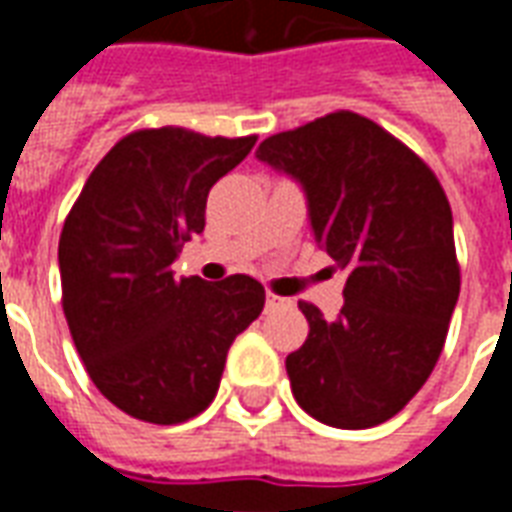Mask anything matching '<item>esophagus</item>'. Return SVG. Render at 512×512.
Returning <instances> with one entry per match:
<instances>
[{
	"instance_id": "34e87169",
	"label": "esophagus",
	"mask_w": 512,
	"mask_h": 512,
	"mask_svg": "<svg viewBox=\"0 0 512 512\" xmlns=\"http://www.w3.org/2000/svg\"><path fill=\"white\" fill-rule=\"evenodd\" d=\"M290 299H282V296H277V293H268L266 296V310L274 312L279 310V307H288Z\"/></svg>"
}]
</instances>
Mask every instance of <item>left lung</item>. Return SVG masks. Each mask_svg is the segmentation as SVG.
Masks as SVG:
<instances>
[{"mask_svg":"<svg viewBox=\"0 0 512 512\" xmlns=\"http://www.w3.org/2000/svg\"><path fill=\"white\" fill-rule=\"evenodd\" d=\"M257 158L307 191L315 244L345 268L343 310L285 359L293 397L343 430L403 411L439 362L461 293L452 211L439 178L397 136L340 109L268 136Z\"/></svg>","mask_w":512,"mask_h":512,"instance_id":"obj_1","label":"left lung"}]
</instances>
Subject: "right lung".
<instances>
[{
    "instance_id": "right-lung-1",
    "label": "right lung",
    "mask_w": 512,
    "mask_h": 512,
    "mask_svg": "<svg viewBox=\"0 0 512 512\" xmlns=\"http://www.w3.org/2000/svg\"><path fill=\"white\" fill-rule=\"evenodd\" d=\"M257 136L139 128L90 172L60 235L62 312L98 392L128 417L178 425L211 406L227 351L266 304L257 279H175L205 230L213 183Z\"/></svg>"
}]
</instances>
